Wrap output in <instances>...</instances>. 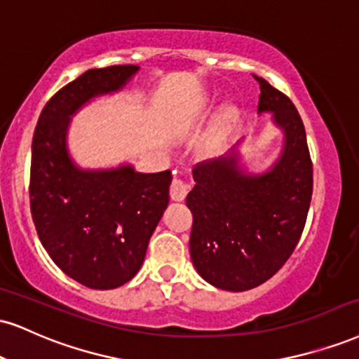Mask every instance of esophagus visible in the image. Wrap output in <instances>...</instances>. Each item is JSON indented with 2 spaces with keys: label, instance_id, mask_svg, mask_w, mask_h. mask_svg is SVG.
I'll return each instance as SVG.
<instances>
[{
  "label": "esophagus",
  "instance_id": "34e87169",
  "mask_svg": "<svg viewBox=\"0 0 359 359\" xmlns=\"http://www.w3.org/2000/svg\"><path fill=\"white\" fill-rule=\"evenodd\" d=\"M189 192V185L184 182V180L180 179H174L172 180V185H170V197L172 201H177V202H182L185 196H187Z\"/></svg>",
  "mask_w": 359,
  "mask_h": 359
}]
</instances>
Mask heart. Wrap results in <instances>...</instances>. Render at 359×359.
Wrapping results in <instances>:
<instances>
[{
	"mask_svg": "<svg viewBox=\"0 0 359 359\" xmlns=\"http://www.w3.org/2000/svg\"><path fill=\"white\" fill-rule=\"evenodd\" d=\"M239 120H241V114L237 107L234 105L224 107L221 115H219L217 118V123H215L214 132L210 133V137L201 145V150H198V152H201L202 157L212 158L215 155H219L224 145V140H226V138L236 130Z\"/></svg>",
	"mask_w": 359,
	"mask_h": 359,
	"instance_id": "obj_1",
	"label": "heart"
}]
</instances>
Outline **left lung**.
Instances as JSON below:
<instances>
[{"mask_svg": "<svg viewBox=\"0 0 359 359\" xmlns=\"http://www.w3.org/2000/svg\"><path fill=\"white\" fill-rule=\"evenodd\" d=\"M257 114L283 132L278 158L249 172L239 142L229 154L194 167L187 207L194 224L191 257L202 279L224 291H248L278 273L294 250L308 217L313 163L303 120L284 93L259 79Z\"/></svg>", "mask_w": 359, "mask_h": 359, "instance_id": "left-lung-1", "label": "left lung"}]
</instances>
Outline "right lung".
Masks as SVG:
<instances>
[{"instance_id":"1","label":"right lung","mask_w":359,"mask_h":359,"mask_svg":"<svg viewBox=\"0 0 359 359\" xmlns=\"http://www.w3.org/2000/svg\"><path fill=\"white\" fill-rule=\"evenodd\" d=\"M138 70L116 65L85 72L50 98L34 128L29 204L38 237L65 274L92 289L118 287L138 273L168 205L170 170L83 168L68 149L72 116L123 90Z\"/></svg>"}]
</instances>
